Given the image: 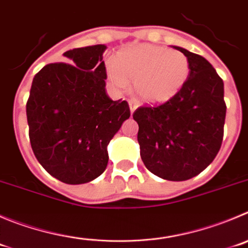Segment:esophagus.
<instances>
[{"instance_id":"obj_1","label":"esophagus","mask_w":248,"mask_h":248,"mask_svg":"<svg viewBox=\"0 0 248 248\" xmlns=\"http://www.w3.org/2000/svg\"><path fill=\"white\" fill-rule=\"evenodd\" d=\"M128 105H129V110H131V113L135 112L136 110H137V108L140 105H138V103L136 100H129L128 101Z\"/></svg>"}]
</instances>
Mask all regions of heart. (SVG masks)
<instances>
[{
    "instance_id": "heart-1",
    "label": "heart",
    "mask_w": 248,
    "mask_h": 248,
    "mask_svg": "<svg viewBox=\"0 0 248 248\" xmlns=\"http://www.w3.org/2000/svg\"><path fill=\"white\" fill-rule=\"evenodd\" d=\"M189 72V61L181 51L153 44L124 48L108 63V79L115 87L126 89L133 82L138 98L149 104L173 98L186 84Z\"/></svg>"
}]
</instances>
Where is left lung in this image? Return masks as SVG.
<instances>
[{
	"label": "left lung",
	"mask_w": 248,
	"mask_h": 248,
	"mask_svg": "<svg viewBox=\"0 0 248 248\" xmlns=\"http://www.w3.org/2000/svg\"><path fill=\"white\" fill-rule=\"evenodd\" d=\"M191 66L186 84L165 104L143 106L137 121L140 158L145 168L169 181H185L202 172L218 154L224 136V83L197 54L172 46Z\"/></svg>",
	"instance_id": "1"
}]
</instances>
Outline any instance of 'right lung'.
<instances>
[{"instance_id": "add662e5", "label": "right lung", "mask_w": 248, "mask_h": 248, "mask_svg": "<svg viewBox=\"0 0 248 248\" xmlns=\"http://www.w3.org/2000/svg\"><path fill=\"white\" fill-rule=\"evenodd\" d=\"M106 45L66 51L34 77L27 103L30 144L51 176L68 185L93 181L105 171L108 145L129 117L126 101L106 94Z\"/></svg>"}]
</instances>
